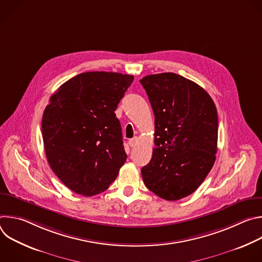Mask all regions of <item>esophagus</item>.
<instances>
[{"label":"esophagus","instance_id":"esophagus-1","mask_svg":"<svg viewBox=\"0 0 262 262\" xmlns=\"http://www.w3.org/2000/svg\"><path fill=\"white\" fill-rule=\"evenodd\" d=\"M138 140H139V139H138V137H134L133 139H130V140L128 141L129 146H130V147H135V146H136V144L138 143Z\"/></svg>","mask_w":262,"mask_h":262}]
</instances>
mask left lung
<instances>
[{
  "instance_id": "left-lung-1",
  "label": "left lung",
  "mask_w": 262,
  "mask_h": 262,
  "mask_svg": "<svg viewBox=\"0 0 262 262\" xmlns=\"http://www.w3.org/2000/svg\"><path fill=\"white\" fill-rule=\"evenodd\" d=\"M155 113L152 158L141 170L157 196L176 201L194 193L216 154L217 113L209 94L173 72L140 80Z\"/></svg>"
}]
</instances>
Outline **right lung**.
Wrapping results in <instances>:
<instances>
[{
	"label": "right lung",
	"mask_w": 262,
	"mask_h": 262,
	"mask_svg": "<svg viewBox=\"0 0 262 262\" xmlns=\"http://www.w3.org/2000/svg\"><path fill=\"white\" fill-rule=\"evenodd\" d=\"M129 74L89 71L65 82L42 116L48 162L68 189L86 197L105 191L126 161L115 110Z\"/></svg>",
	"instance_id": "1"
}]
</instances>
